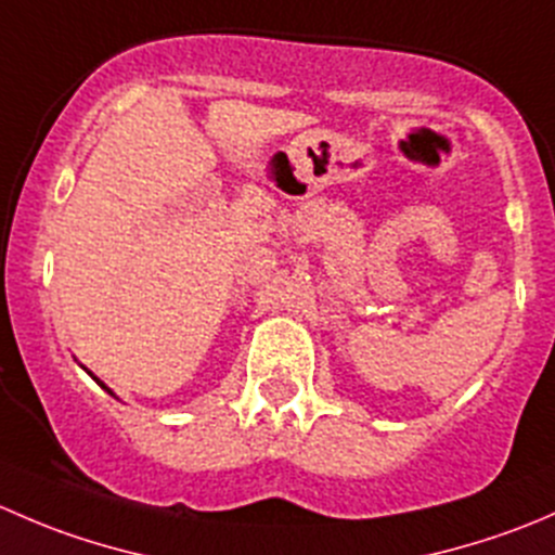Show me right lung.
Returning <instances> with one entry per match:
<instances>
[{
	"instance_id": "obj_1",
	"label": "right lung",
	"mask_w": 555,
	"mask_h": 555,
	"mask_svg": "<svg viewBox=\"0 0 555 555\" xmlns=\"http://www.w3.org/2000/svg\"><path fill=\"white\" fill-rule=\"evenodd\" d=\"M88 373H91V371H88ZM91 376H93V373H91ZM93 378H96V376H93ZM96 384H99V386H102V389H106V391H109V395H112V389H109V386H104L102 382H99V378H96Z\"/></svg>"
}]
</instances>
